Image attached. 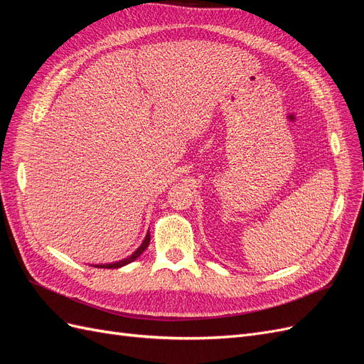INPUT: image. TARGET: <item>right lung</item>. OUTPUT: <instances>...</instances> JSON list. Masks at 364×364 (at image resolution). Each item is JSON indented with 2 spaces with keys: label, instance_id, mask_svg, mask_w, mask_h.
Listing matches in <instances>:
<instances>
[{
  "label": "right lung",
  "instance_id": "right-lung-1",
  "mask_svg": "<svg viewBox=\"0 0 364 364\" xmlns=\"http://www.w3.org/2000/svg\"><path fill=\"white\" fill-rule=\"evenodd\" d=\"M149 245H150V232L147 230V234H146V237H144V240H142V243L139 245V247L132 253V255H129L127 258H124V259H119V261H115V262H109V264H95V267H98V269H119V267H124V266H127V264H130V262H134L142 252H144L147 247H149Z\"/></svg>",
  "mask_w": 364,
  "mask_h": 364
}]
</instances>
